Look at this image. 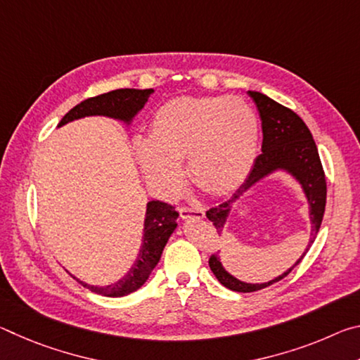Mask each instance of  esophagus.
I'll list each match as a JSON object with an SVG mask.
<instances>
[{"label": "esophagus", "mask_w": 360, "mask_h": 360, "mask_svg": "<svg viewBox=\"0 0 360 360\" xmlns=\"http://www.w3.org/2000/svg\"><path fill=\"white\" fill-rule=\"evenodd\" d=\"M179 214L182 219H203L205 217V210L203 208H186V206H182L179 208Z\"/></svg>", "instance_id": "34e87169"}]
</instances>
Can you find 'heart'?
Masks as SVG:
<instances>
[{
    "mask_svg": "<svg viewBox=\"0 0 360 360\" xmlns=\"http://www.w3.org/2000/svg\"><path fill=\"white\" fill-rule=\"evenodd\" d=\"M152 184L174 193L182 182L179 162L203 191L222 195L243 184L259 149V119L238 96H187L168 101L152 117L149 138L133 141Z\"/></svg>",
    "mask_w": 360,
    "mask_h": 360,
    "instance_id": "heart-1",
    "label": "heart"
}]
</instances>
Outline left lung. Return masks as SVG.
Listing matches in <instances>:
<instances>
[{
  "label": "left lung",
  "instance_id": "8db88e82",
  "mask_svg": "<svg viewBox=\"0 0 360 360\" xmlns=\"http://www.w3.org/2000/svg\"><path fill=\"white\" fill-rule=\"evenodd\" d=\"M248 94L257 106L262 120V133H264L262 154L255 158L251 173L248 174L246 181L243 182L238 191L233 193V197L222 205L216 206V208L206 211V217L212 222L219 236H221L224 225L230 214L231 205L266 176L283 169V172L294 176L298 184L302 186L304 197L308 200L309 219H311V238H309L302 257L288 271H284L281 276L271 279V281L262 284L245 283L231 276L222 266V262L217 257V254H212L210 257L211 271L214 273L219 283L235 292H255L265 289L268 285L281 281L300 264L304 254L308 252L309 246L313 245L316 235H318L322 217H324L327 198L326 174L324 169H322L319 152L316 148L311 131L304 125V122L292 109L279 105V103L268 98L264 94L251 92V90Z\"/></svg>",
  "mask_w": 360,
  "mask_h": 360
}]
</instances>
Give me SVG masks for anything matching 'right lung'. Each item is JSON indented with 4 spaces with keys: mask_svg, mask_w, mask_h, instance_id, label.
Here are the masks:
<instances>
[{
    "mask_svg": "<svg viewBox=\"0 0 360 360\" xmlns=\"http://www.w3.org/2000/svg\"><path fill=\"white\" fill-rule=\"evenodd\" d=\"M150 94H154L152 89H119L94 96V98H87L72 108L70 112H66L65 117L60 120L58 127L72 120L89 117V115H106V117L130 124L133 117L148 103ZM179 212L174 210L173 205L163 203L160 200H152L148 203V208H146L143 245L139 249L138 259L124 278L109 285H90L76 276L72 278L77 279L84 288L105 297H124L138 290L148 281L152 270L160 260L163 248H165L174 229L178 227V224H176Z\"/></svg>",
    "mask_w": 360,
    "mask_h": 360,
    "instance_id": "add662e5",
    "label": "right lung"
}]
</instances>
